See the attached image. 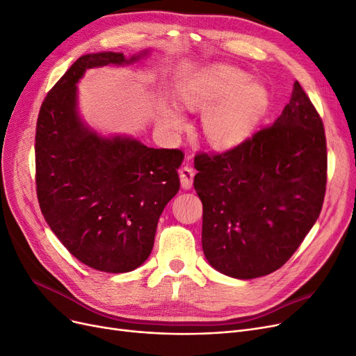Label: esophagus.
Here are the masks:
<instances>
[{
  "mask_svg": "<svg viewBox=\"0 0 356 356\" xmlns=\"http://www.w3.org/2000/svg\"><path fill=\"white\" fill-rule=\"evenodd\" d=\"M180 183L183 189H191L193 185V177H195V170L189 165H183L179 170Z\"/></svg>",
  "mask_w": 356,
  "mask_h": 356,
  "instance_id": "1",
  "label": "esophagus"
}]
</instances>
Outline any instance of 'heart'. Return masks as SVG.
Listing matches in <instances>:
<instances>
[{"label":"heart","instance_id":"1","mask_svg":"<svg viewBox=\"0 0 356 356\" xmlns=\"http://www.w3.org/2000/svg\"><path fill=\"white\" fill-rule=\"evenodd\" d=\"M252 77L233 65L217 64L193 74L177 89L180 107L191 113H204L202 136L209 147L229 151L254 135L268 110L266 86L251 82ZM158 123L168 131H181L186 118L175 104L160 107Z\"/></svg>","mask_w":356,"mask_h":356}]
</instances>
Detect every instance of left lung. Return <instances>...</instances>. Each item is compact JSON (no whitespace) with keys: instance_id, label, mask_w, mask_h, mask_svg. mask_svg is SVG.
<instances>
[{"instance_id":"obj_1","label":"left lung","mask_w":356,"mask_h":356,"mask_svg":"<svg viewBox=\"0 0 356 356\" xmlns=\"http://www.w3.org/2000/svg\"><path fill=\"white\" fill-rule=\"evenodd\" d=\"M195 167L205 258L229 277L267 275L295 254L321 213L327 181L323 120L295 82L274 124L230 151L202 154Z\"/></svg>"}]
</instances>
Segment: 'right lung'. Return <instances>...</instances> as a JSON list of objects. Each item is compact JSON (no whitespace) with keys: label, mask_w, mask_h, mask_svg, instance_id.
Returning <instances> with one entry per match:
<instances>
[{"label":"right lung","mask_w":356,"mask_h":356,"mask_svg":"<svg viewBox=\"0 0 356 356\" xmlns=\"http://www.w3.org/2000/svg\"><path fill=\"white\" fill-rule=\"evenodd\" d=\"M123 52L77 58L39 110L35 136L36 195L49 229L88 267L127 273L149 257L158 218L179 192L180 149L148 148L130 136H102L77 113L85 72L131 64Z\"/></svg>","instance_id":"1"}]
</instances>
